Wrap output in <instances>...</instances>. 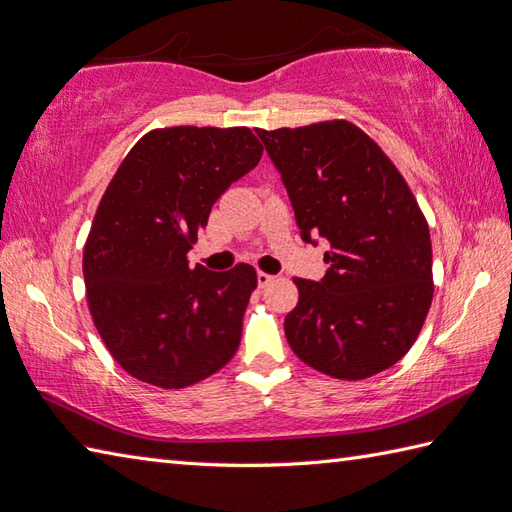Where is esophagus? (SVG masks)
<instances>
[{
	"mask_svg": "<svg viewBox=\"0 0 512 512\" xmlns=\"http://www.w3.org/2000/svg\"><path fill=\"white\" fill-rule=\"evenodd\" d=\"M275 281V277L273 275H268V273H257V284H259V288H266V286H270Z\"/></svg>",
	"mask_w": 512,
	"mask_h": 512,
	"instance_id": "esophagus-1",
	"label": "esophagus"
}]
</instances>
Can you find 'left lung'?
I'll list each match as a JSON object with an SVG mask.
<instances>
[{"instance_id":"left-lung-1","label":"left lung","mask_w":512,"mask_h":512,"mask_svg":"<svg viewBox=\"0 0 512 512\" xmlns=\"http://www.w3.org/2000/svg\"><path fill=\"white\" fill-rule=\"evenodd\" d=\"M257 136L281 173L301 239L325 250L321 281L295 279L286 339L319 372L361 380L398 363L433 299L431 237L405 178L347 121Z\"/></svg>"}]
</instances>
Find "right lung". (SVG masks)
Segmentation results:
<instances>
[{
  "mask_svg": "<svg viewBox=\"0 0 512 512\" xmlns=\"http://www.w3.org/2000/svg\"><path fill=\"white\" fill-rule=\"evenodd\" d=\"M264 147L248 127H167L125 156L96 209L83 277L96 330L127 374L182 389L222 369L239 347L253 266H189L217 198Z\"/></svg>",
  "mask_w": 512,
  "mask_h": 512,
  "instance_id": "1",
  "label": "right lung"
}]
</instances>
